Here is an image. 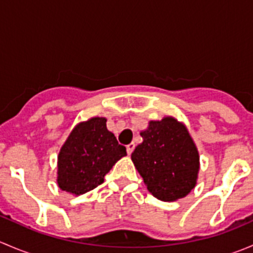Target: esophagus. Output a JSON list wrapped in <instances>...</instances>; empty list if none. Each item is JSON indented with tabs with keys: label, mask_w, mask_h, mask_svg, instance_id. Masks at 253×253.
<instances>
[{
	"label": "esophagus",
	"mask_w": 253,
	"mask_h": 253,
	"mask_svg": "<svg viewBox=\"0 0 253 253\" xmlns=\"http://www.w3.org/2000/svg\"><path fill=\"white\" fill-rule=\"evenodd\" d=\"M134 147H136V145H134V143H129V144L127 145V147H126L127 154H128V155H131V154H132V152H133Z\"/></svg>",
	"instance_id": "34e87169"
}]
</instances>
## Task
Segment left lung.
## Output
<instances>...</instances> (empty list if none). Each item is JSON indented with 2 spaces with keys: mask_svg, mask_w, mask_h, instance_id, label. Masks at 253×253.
<instances>
[{
  "mask_svg": "<svg viewBox=\"0 0 253 253\" xmlns=\"http://www.w3.org/2000/svg\"><path fill=\"white\" fill-rule=\"evenodd\" d=\"M131 155L148 191L164 202L186 197L197 185L200 153L182 122L172 116L152 120Z\"/></svg>",
  "mask_w": 253,
  "mask_h": 253,
  "instance_id": "8db88e82",
  "label": "left lung"
}]
</instances>
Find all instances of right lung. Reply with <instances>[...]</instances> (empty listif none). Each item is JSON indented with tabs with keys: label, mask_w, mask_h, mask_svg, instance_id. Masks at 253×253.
<instances>
[{
	"label": "right lung",
	"mask_w": 253,
	"mask_h": 253,
	"mask_svg": "<svg viewBox=\"0 0 253 253\" xmlns=\"http://www.w3.org/2000/svg\"><path fill=\"white\" fill-rule=\"evenodd\" d=\"M105 117H90L73 127L57 157V185L73 196L104 182V176L127 155L126 148L106 127Z\"/></svg>",
	"instance_id": "add662e5"
}]
</instances>
